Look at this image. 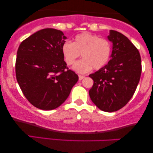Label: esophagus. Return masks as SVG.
Masks as SVG:
<instances>
[{
    "label": "esophagus",
    "mask_w": 153,
    "mask_h": 153,
    "mask_svg": "<svg viewBox=\"0 0 153 153\" xmlns=\"http://www.w3.org/2000/svg\"><path fill=\"white\" fill-rule=\"evenodd\" d=\"M78 78H79V80H82V79H83L84 78H85V76H83V75H79Z\"/></svg>",
    "instance_id": "34e87169"
}]
</instances>
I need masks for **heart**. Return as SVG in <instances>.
<instances>
[{
    "mask_svg": "<svg viewBox=\"0 0 153 153\" xmlns=\"http://www.w3.org/2000/svg\"><path fill=\"white\" fill-rule=\"evenodd\" d=\"M61 50L68 65H73L81 54L82 59L75 63L73 70L80 74H85L92 68L99 70L106 65L110 59L111 47L106 39L84 32L77 35L73 43L65 42Z\"/></svg>",
    "mask_w": 153,
    "mask_h": 153,
    "instance_id": "heart-1",
    "label": "heart"
}]
</instances>
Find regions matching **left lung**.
Segmentation results:
<instances>
[{
    "instance_id": "1",
    "label": "left lung",
    "mask_w": 153,
    "mask_h": 153,
    "mask_svg": "<svg viewBox=\"0 0 153 153\" xmlns=\"http://www.w3.org/2000/svg\"><path fill=\"white\" fill-rule=\"evenodd\" d=\"M107 39L112 43L110 60L89 75L94 82L89 96L99 109L113 112L125 106L134 95L141 75V57L124 34L110 30Z\"/></svg>"
}]
</instances>
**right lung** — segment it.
<instances>
[{
	"mask_svg": "<svg viewBox=\"0 0 153 153\" xmlns=\"http://www.w3.org/2000/svg\"><path fill=\"white\" fill-rule=\"evenodd\" d=\"M66 39L62 31L44 29L19 45L16 61L17 82L28 101L39 109L59 107L78 80V75L68 69L63 58L61 48Z\"/></svg>",
	"mask_w": 153,
	"mask_h": 153,
	"instance_id": "add662e5",
	"label": "right lung"
}]
</instances>
